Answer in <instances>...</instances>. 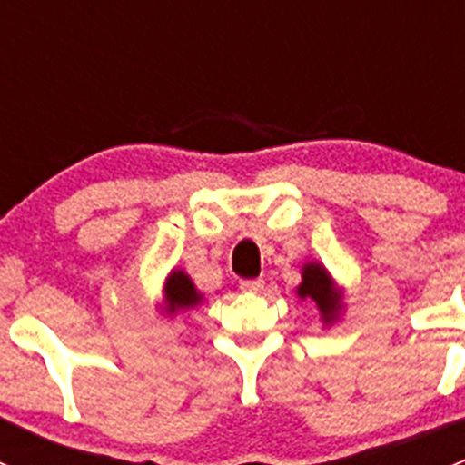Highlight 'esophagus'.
Instances as JSON below:
<instances>
[{
	"instance_id": "1",
	"label": "esophagus",
	"mask_w": 465,
	"mask_h": 465,
	"mask_svg": "<svg viewBox=\"0 0 465 465\" xmlns=\"http://www.w3.org/2000/svg\"><path fill=\"white\" fill-rule=\"evenodd\" d=\"M262 288H265V281L262 279H242L241 281L242 292H261Z\"/></svg>"
}]
</instances>
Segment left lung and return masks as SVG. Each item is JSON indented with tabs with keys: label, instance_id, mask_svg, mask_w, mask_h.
<instances>
[{
	"label": "left lung",
	"instance_id": "8db88e82",
	"mask_svg": "<svg viewBox=\"0 0 465 465\" xmlns=\"http://www.w3.org/2000/svg\"><path fill=\"white\" fill-rule=\"evenodd\" d=\"M297 294L302 299H312L322 312L323 323H332L340 317L341 308V292L332 283L328 270L320 262H306L302 270V283H299Z\"/></svg>",
	"mask_w": 465,
	"mask_h": 465
}]
</instances>
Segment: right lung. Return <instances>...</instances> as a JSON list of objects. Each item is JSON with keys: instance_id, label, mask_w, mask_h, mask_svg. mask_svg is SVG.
Instances as JSON below:
<instances>
[{"instance_id": "1", "label": "right lung", "mask_w": 465, "mask_h": 465, "mask_svg": "<svg viewBox=\"0 0 465 465\" xmlns=\"http://www.w3.org/2000/svg\"><path fill=\"white\" fill-rule=\"evenodd\" d=\"M163 299H166V311L177 312L198 306L203 302V294L198 292L189 274H184L182 270H173L163 283Z\"/></svg>"}]
</instances>
